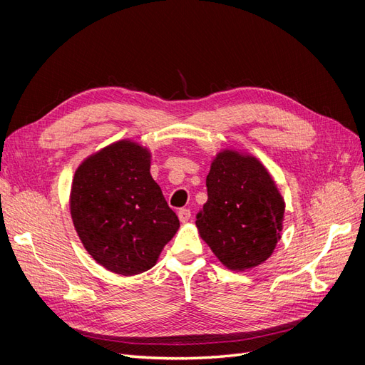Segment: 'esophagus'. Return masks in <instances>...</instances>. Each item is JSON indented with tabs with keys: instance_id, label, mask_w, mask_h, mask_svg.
I'll use <instances>...</instances> for the list:
<instances>
[{
	"instance_id": "obj_1",
	"label": "esophagus",
	"mask_w": 365,
	"mask_h": 365,
	"mask_svg": "<svg viewBox=\"0 0 365 365\" xmlns=\"http://www.w3.org/2000/svg\"><path fill=\"white\" fill-rule=\"evenodd\" d=\"M178 217H180V220H181V224L189 222V219H190V210L181 208L180 212H178Z\"/></svg>"
}]
</instances>
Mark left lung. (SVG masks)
Wrapping results in <instances>:
<instances>
[{"label": "left lung", "mask_w": 365, "mask_h": 365, "mask_svg": "<svg viewBox=\"0 0 365 365\" xmlns=\"http://www.w3.org/2000/svg\"><path fill=\"white\" fill-rule=\"evenodd\" d=\"M208 200L196 217L201 239L231 271L268 260L282 237L284 200L263 163L247 150L220 149L207 175Z\"/></svg>", "instance_id": "left-lung-1"}]
</instances>
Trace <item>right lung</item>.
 I'll use <instances>...</instances> for the list:
<instances>
[{
    "label": "right lung",
    "instance_id": "add662e5",
    "mask_svg": "<svg viewBox=\"0 0 365 365\" xmlns=\"http://www.w3.org/2000/svg\"><path fill=\"white\" fill-rule=\"evenodd\" d=\"M152 152L123 138L88 155L74 172L70 215L88 254L105 269L137 275L155 267L180 220L150 175Z\"/></svg>",
    "mask_w": 365,
    "mask_h": 365
}]
</instances>
